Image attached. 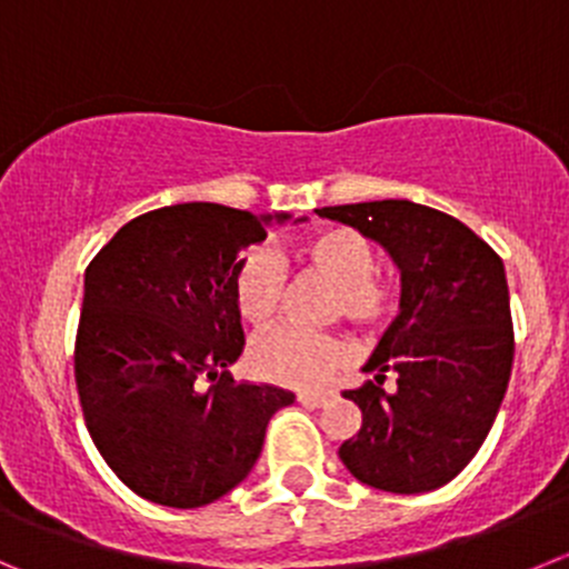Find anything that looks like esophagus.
<instances>
[{
	"label": "esophagus",
	"instance_id": "34e87169",
	"mask_svg": "<svg viewBox=\"0 0 569 569\" xmlns=\"http://www.w3.org/2000/svg\"><path fill=\"white\" fill-rule=\"evenodd\" d=\"M296 399L310 405V408H321V405H327L329 399H335V391L332 388H321V391H299L296 393Z\"/></svg>",
	"mask_w": 569,
	"mask_h": 569
}]
</instances>
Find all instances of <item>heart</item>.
Segmentation results:
<instances>
[{
  "mask_svg": "<svg viewBox=\"0 0 569 569\" xmlns=\"http://www.w3.org/2000/svg\"><path fill=\"white\" fill-rule=\"evenodd\" d=\"M284 259V257H281ZM273 251L248 253L234 279V305L242 321L253 329H268L284 299L288 273ZM307 273L321 276L335 288L332 310L360 327H377L397 310V284L377 273V251L369 237L346 226L312 231L290 253ZM351 349L338 335H307L279 329L253 340L248 349V369L259 380L276 386L307 388L329 380L346 366Z\"/></svg>",
  "mask_w": 569,
  "mask_h": 569,
  "instance_id": "b5f03b06",
  "label": "heart"
}]
</instances>
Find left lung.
<instances>
[{"label": "left lung", "instance_id": "left-lung-1", "mask_svg": "<svg viewBox=\"0 0 569 569\" xmlns=\"http://www.w3.org/2000/svg\"><path fill=\"white\" fill-rule=\"evenodd\" d=\"M380 242L402 273L399 316L343 391L362 427L340 443L360 483L419 495L450 483L480 450L506 397L513 323L502 259L469 226L413 200L316 209ZM398 375L388 395L381 382Z\"/></svg>", "mask_w": 569, "mask_h": 569}]
</instances>
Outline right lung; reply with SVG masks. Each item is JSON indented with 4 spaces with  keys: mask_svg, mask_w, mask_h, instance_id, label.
Instances as JSON below:
<instances>
[{
    "mask_svg": "<svg viewBox=\"0 0 569 569\" xmlns=\"http://www.w3.org/2000/svg\"><path fill=\"white\" fill-rule=\"evenodd\" d=\"M270 214L176 203L126 223L86 268L74 382L102 461L139 497L200 508L234 489L293 393L234 382V279ZM290 220V214H276ZM213 386L197 388V377Z\"/></svg>",
    "mask_w": 569,
    "mask_h": 569,
    "instance_id": "obj_1",
    "label": "right lung"
}]
</instances>
